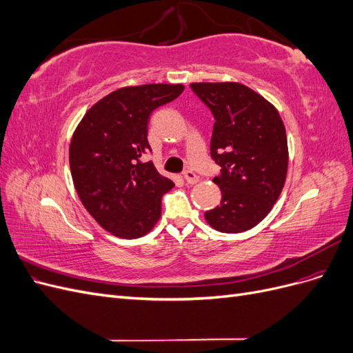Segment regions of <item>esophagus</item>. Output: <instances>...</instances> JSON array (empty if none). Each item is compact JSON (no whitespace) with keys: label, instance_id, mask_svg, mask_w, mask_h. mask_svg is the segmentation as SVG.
<instances>
[{"label":"esophagus","instance_id":"esophagus-1","mask_svg":"<svg viewBox=\"0 0 353 353\" xmlns=\"http://www.w3.org/2000/svg\"><path fill=\"white\" fill-rule=\"evenodd\" d=\"M184 179H185L187 184L193 185V184H196L197 181H199V176L193 172V170H185V172H184Z\"/></svg>","mask_w":353,"mask_h":353}]
</instances>
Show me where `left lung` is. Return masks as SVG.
Returning <instances> with one entry per match:
<instances>
[{
    "label": "left lung",
    "mask_w": 353,
    "mask_h": 353,
    "mask_svg": "<svg viewBox=\"0 0 353 353\" xmlns=\"http://www.w3.org/2000/svg\"><path fill=\"white\" fill-rule=\"evenodd\" d=\"M191 88L215 117L212 159L221 166L213 178L221 203L205 213L221 232L248 231L268 215L285 183L288 147L275 105L239 82H193Z\"/></svg>",
    "instance_id": "obj_1"
}]
</instances>
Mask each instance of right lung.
<instances>
[{"instance_id":"add662e5","label":"right lung","mask_w":353,"mask_h":353,"mask_svg":"<svg viewBox=\"0 0 353 353\" xmlns=\"http://www.w3.org/2000/svg\"><path fill=\"white\" fill-rule=\"evenodd\" d=\"M183 91V83L119 88L95 103L72 135L74 190L90 215L114 237H143L162 215V196L174 183L152 162H141V156L150 150L152 112Z\"/></svg>"}]
</instances>
